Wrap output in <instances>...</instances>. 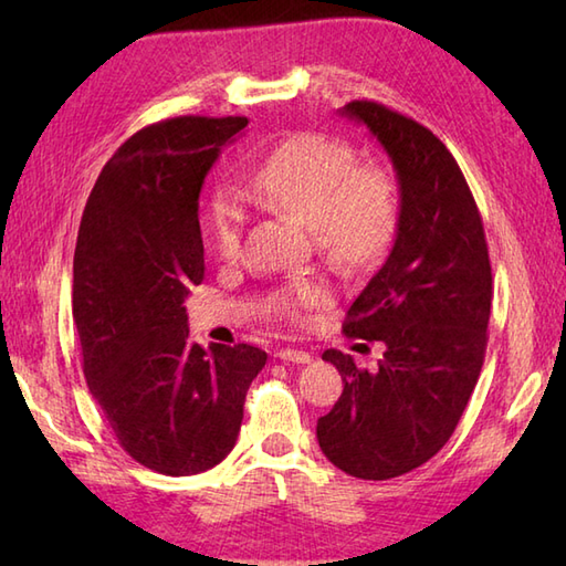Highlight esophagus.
I'll return each instance as SVG.
<instances>
[{
  "label": "esophagus",
  "mask_w": 566,
  "mask_h": 566,
  "mask_svg": "<svg viewBox=\"0 0 566 566\" xmlns=\"http://www.w3.org/2000/svg\"><path fill=\"white\" fill-rule=\"evenodd\" d=\"M276 357L284 359V363H296V365H306L311 363V353L306 350H298V347H282V350H276Z\"/></svg>",
  "instance_id": "obj_1"
}]
</instances>
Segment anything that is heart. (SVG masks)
Listing matches in <instances>:
<instances>
[{"instance_id":"b5f03b06","label":"heart","mask_w":566,"mask_h":566,"mask_svg":"<svg viewBox=\"0 0 566 566\" xmlns=\"http://www.w3.org/2000/svg\"><path fill=\"white\" fill-rule=\"evenodd\" d=\"M243 195L274 211L290 213L314 231L318 248L357 270L375 262L389 245L399 219V182L381 163H359L357 153L340 138L296 134L274 148L243 182ZM209 238L221 260H235L243 240L245 213L231 191L211 199ZM326 298L323 284L298 280L284 292L282 304L314 306Z\"/></svg>"}]
</instances>
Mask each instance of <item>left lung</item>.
<instances>
[{"label":"left lung","instance_id":"left-lung-1","mask_svg":"<svg viewBox=\"0 0 566 566\" xmlns=\"http://www.w3.org/2000/svg\"><path fill=\"white\" fill-rule=\"evenodd\" d=\"M340 116L367 126L387 150L399 221L387 262L343 326L350 338L384 343L379 367L323 353L343 394L318 418L316 438L345 474L384 482L428 462L460 423L484 365L494 290L482 216L444 143L377 102H350Z\"/></svg>","mask_w":566,"mask_h":566}]
</instances>
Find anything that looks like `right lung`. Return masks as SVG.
Here are the masks:
<instances>
[{
	"label": "right lung",
	"instance_id": "right-lung-1",
	"mask_svg": "<svg viewBox=\"0 0 566 566\" xmlns=\"http://www.w3.org/2000/svg\"><path fill=\"white\" fill-rule=\"evenodd\" d=\"M243 116H179L118 148L82 213L72 264L84 379L118 444L167 476L233 450L268 353L189 340L185 298L203 280L199 191Z\"/></svg>",
	"mask_w": 566,
	"mask_h": 566
}]
</instances>
